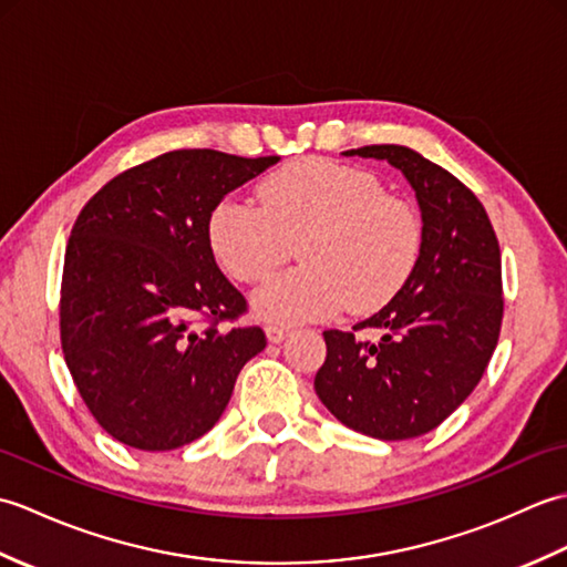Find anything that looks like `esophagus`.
Listing matches in <instances>:
<instances>
[{
    "label": "esophagus",
    "instance_id": "esophagus-1",
    "mask_svg": "<svg viewBox=\"0 0 567 567\" xmlns=\"http://www.w3.org/2000/svg\"><path fill=\"white\" fill-rule=\"evenodd\" d=\"M265 336H268L270 343H282L287 336H290V329L282 327V323H268V327H265Z\"/></svg>",
    "mask_w": 567,
    "mask_h": 567
}]
</instances>
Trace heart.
Returning <instances> with one entry per match:
<instances>
[{"instance_id":"b5f03b06","label":"heart","mask_w":567,"mask_h":567,"mask_svg":"<svg viewBox=\"0 0 567 567\" xmlns=\"http://www.w3.org/2000/svg\"><path fill=\"white\" fill-rule=\"evenodd\" d=\"M260 207L226 197L209 216V244L238 282H260L290 258L299 240L305 265L252 295L260 317L323 319L348 307L368 315L402 290L424 240L416 209L384 195L363 167L302 158L258 185Z\"/></svg>"}]
</instances>
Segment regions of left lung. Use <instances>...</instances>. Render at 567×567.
<instances>
[{
	"label": "left lung",
	"mask_w": 567,
	"mask_h": 567,
	"mask_svg": "<svg viewBox=\"0 0 567 567\" xmlns=\"http://www.w3.org/2000/svg\"><path fill=\"white\" fill-rule=\"evenodd\" d=\"M346 155L388 161L416 192L421 252L404 287L378 315V342L323 331L327 360L315 390L329 412L380 441L436 429L477 388L502 329V256L495 228L461 179L406 146H363Z\"/></svg>",
	"instance_id": "left-lung-1"
}]
</instances>
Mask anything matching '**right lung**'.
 <instances>
[{"label":"right lung","mask_w":567,"mask_h":567,"mask_svg":"<svg viewBox=\"0 0 567 567\" xmlns=\"http://www.w3.org/2000/svg\"><path fill=\"white\" fill-rule=\"evenodd\" d=\"M277 161L171 151L116 175L82 207L65 248L60 343L112 439L138 451L197 441L265 348L260 327H226L248 307L214 260L209 216Z\"/></svg>","instance_id":"add662e5"}]
</instances>
